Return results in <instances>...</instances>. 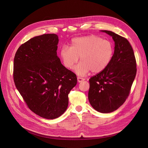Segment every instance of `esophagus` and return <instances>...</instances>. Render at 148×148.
<instances>
[{"instance_id": "esophagus-1", "label": "esophagus", "mask_w": 148, "mask_h": 148, "mask_svg": "<svg viewBox=\"0 0 148 148\" xmlns=\"http://www.w3.org/2000/svg\"><path fill=\"white\" fill-rule=\"evenodd\" d=\"M77 80H78V82H82V81L85 80V78L80 77H77Z\"/></svg>"}]
</instances>
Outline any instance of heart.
<instances>
[{
	"mask_svg": "<svg viewBox=\"0 0 148 148\" xmlns=\"http://www.w3.org/2000/svg\"><path fill=\"white\" fill-rule=\"evenodd\" d=\"M114 53L112 42L102 37L90 35L74 38L70 47H62L60 56L64 66L72 69L80 57L81 62L75 67L79 75H85L90 71L98 73L106 69L111 62Z\"/></svg>",
	"mask_w": 148,
	"mask_h": 148,
	"instance_id": "heart-1",
	"label": "heart"
}]
</instances>
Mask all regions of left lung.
<instances>
[{
  "label": "left lung",
  "mask_w": 148,
  "mask_h": 148,
  "mask_svg": "<svg viewBox=\"0 0 148 148\" xmlns=\"http://www.w3.org/2000/svg\"><path fill=\"white\" fill-rule=\"evenodd\" d=\"M115 41L112 59L102 71L90 78L88 99L101 113L116 110L127 99L136 74V62L128 40L112 32L102 30Z\"/></svg>",
  "instance_id": "8db88e82"
}]
</instances>
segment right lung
<instances>
[{
  "label": "right lung",
  "mask_w": 148,
  "mask_h": 148,
  "mask_svg": "<svg viewBox=\"0 0 148 148\" xmlns=\"http://www.w3.org/2000/svg\"><path fill=\"white\" fill-rule=\"evenodd\" d=\"M58 43L55 34L34 37L18 47L14 58L16 88L32 111L49 119L66 111L69 94L77 82L57 56Z\"/></svg>",
  "instance_id": "add662e5"
}]
</instances>
